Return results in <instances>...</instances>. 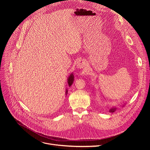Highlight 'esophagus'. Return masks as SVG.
I'll return each mask as SVG.
<instances>
[{
  "mask_svg": "<svg viewBox=\"0 0 150 150\" xmlns=\"http://www.w3.org/2000/svg\"><path fill=\"white\" fill-rule=\"evenodd\" d=\"M86 66V62L84 60H79L76 63V67L78 69H82Z\"/></svg>",
  "mask_w": 150,
  "mask_h": 150,
  "instance_id": "esophagus-1",
  "label": "esophagus"
}]
</instances>
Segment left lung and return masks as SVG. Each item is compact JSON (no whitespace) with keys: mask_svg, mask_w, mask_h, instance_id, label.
<instances>
[{"mask_svg":"<svg viewBox=\"0 0 150 150\" xmlns=\"http://www.w3.org/2000/svg\"><path fill=\"white\" fill-rule=\"evenodd\" d=\"M116 110V108H112L111 109L109 110V112H114Z\"/></svg>","mask_w":150,"mask_h":150,"instance_id":"1","label":"left lung"}]
</instances>
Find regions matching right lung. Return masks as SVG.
<instances>
[{
  "instance_id": "right-lung-1",
  "label": "right lung",
  "mask_w": 150,
  "mask_h": 150,
  "mask_svg": "<svg viewBox=\"0 0 150 150\" xmlns=\"http://www.w3.org/2000/svg\"><path fill=\"white\" fill-rule=\"evenodd\" d=\"M68 84H69V86H70L71 85H72L73 84V82H74V76H73V74H71L69 78H68ZM66 94H67V90H66Z\"/></svg>"
}]
</instances>
